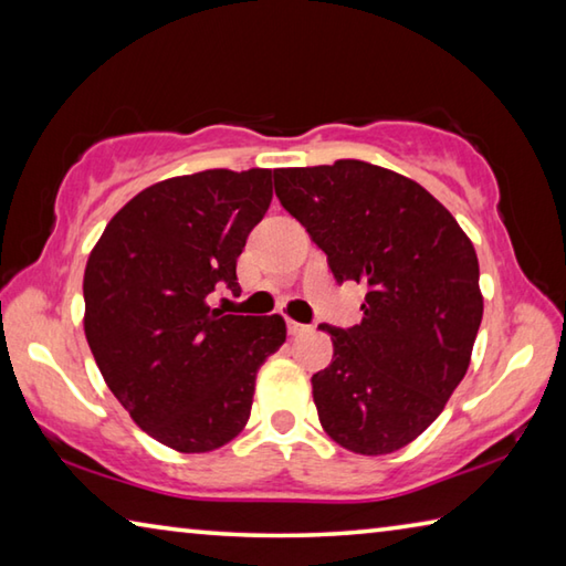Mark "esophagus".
I'll return each instance as SVG.
<instances>
[{"label": "esophagus", "instance_id": "obj_1", "mask_svg": "<svg viewBox=\"0 0 566 566\" xmlns=\"http://www.w3.org/2000/svg\"><path fill=\"white\" fill-rule=\"evenodd\" d=\"M286 332H290L292 337H300V334H306V332H310V327H306V324L294 322V319H286Z\"/></svg>", "mask_w": 566, "mask_h": 566}]
</instances>
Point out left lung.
<instances>
[{
	"instance_id": "obj_1",
	"label": "left lung",
	"mask_w": 566,
	"mask_h": 566,
	"mask_svg": "<svg viewBox=\"0 0 566 566\" xmlns=\"http://www.w3.org/2000/svg\"><path fill=\"white\" fill-rule=\"evenodd\" d=\"M274 191L334 280L367 286L359 324H319L334 344L312 377L324 432L357 454L397 452L467 375L484 312L474 247L424 187L359 159L274 169Z\"/></svg>"
}]
</instances>
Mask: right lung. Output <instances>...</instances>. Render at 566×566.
Returning a JSON list of instances; mask_svg holds the SVG:
<instances>
[{"label":"right lung","instance_id":"1","mask_svg":"<svg viewBox=\"0 0 566 566\" xmlns=\"http://www.w3.org/2000/svg\"><path fill=\"white\" fill-rule=\"evenodd\" d=\"M272 202L270 169H207L129 199L84 270V334L112 395L157 442L212 452L242 432L280 314L207 304L239 294L237 256Z\"/></svg>","mask_w":566,"mask_h":566}]
</instances>
